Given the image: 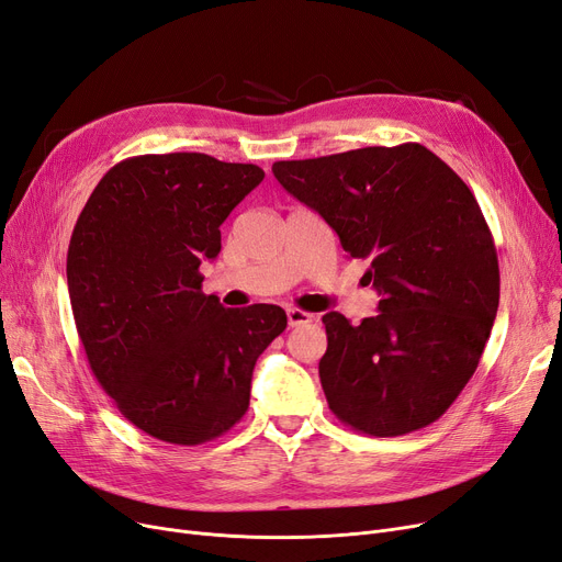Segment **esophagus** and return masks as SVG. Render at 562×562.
Returning <instances> with one entry per match:
<instances>
[{"label": "esophagus", "mask_w": 562, "mask_h": 562, "mask_svg": "<svg viewBox=\"0 0 562 562\" xmlns=\"http://www.w3.org/2000/svg\"><path fill=\"white\" fill-rule=\"evenodd\" d=\"M286 322H289V326H303V324H307V322H313V315L310 313H303V310H299V307H289L286 310Z\"/></svg>", "instance_id": "1"}]
</instances>
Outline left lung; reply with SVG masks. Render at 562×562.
<instances>
[{"mask_svg":"<svg viewBox=\"0 0 562 562\" xmlns=\"http://www.w3.org/2000/svg\"><path fill=\"white\" fill-rule=\"evenodd\" d=\"M284 190L368 261L380 313H326L319 380L330 412L375 438L440 419L480 366L501 268L470 187L419 143L276 161Z\"/></svg>","mask_w":562,"mask_h":562,"instance_id":"8db88e82","label":"left lung"}]
</instances>
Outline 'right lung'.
Listing matches in <instances>:
<instances>
[{
	"mask_svg": "<svg viewBox=\"0 0 562 562\" xmlns=\"http://www.w3.org/2000/svg\"><path fill=\"white\" fill-rule=\"evenodd\" d=\"M263 180L203 153L140 155L99 180L74 226L67 282L101 389L136 428L203 445L243 419L255 363L286 328L278 305L224 307L199 266L220 226Z\"/></svg>",
	"mask_w": 562,
	"mask_h": 562,
	"instance_id": "right-lung-1",
	"label": "right lung"
}]
</instances>
